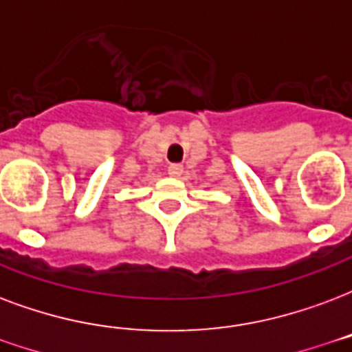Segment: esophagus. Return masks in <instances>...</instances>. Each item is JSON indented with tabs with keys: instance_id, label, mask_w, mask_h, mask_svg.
Wrapping results in <instances>:
<instances>
[{
	"instance_id": "esophagus-1",
	"label": "esophagus",
	"mask_w": 352,
	"mask_h": 352,
	"mask_svg": "<svg viewBox=\"0 0 352 352\" xmlns=\"http://www.w3.org/2000/svg\"><path fill=\"white\" fill-rule=\"evenodd\" d=\"M183 166H181V164H171V166H169L168 168V175L169 177H181L183 175Z\"/></svg>"
}]
</instances>
